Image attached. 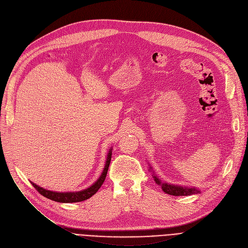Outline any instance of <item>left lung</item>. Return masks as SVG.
Segmentation results:
<instances>
[{"instance_id":"left-lung-1","label":"left lung","mask_w":248,"mask_h":248,"mask_svg":"<svg viewBox=\"0 0 248 248\" xmlns=\"http://www.w3.org/2000/svg\"><path fill=\"white\" fill-rule=\"evenodd\" d=\"M149 171L153 173V178L155 182V184L160 185L162 190L169 195H173V196H190V195L200 193V190L197 189L196 187L179 186V185H174V184H169V183H167V182H162V180L157 175H155V171L153 170V168L151 166L149 167Z\"/></svg>"}]
</instances>
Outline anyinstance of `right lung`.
I'll use <instances>...</instances> for the list:
<instances>
[{"mask_svg":"<svg viewBox=\"0 0 248 248\" xmlns=\"http://www.w3.org/2000/svg\"><path fill=\"white\" fill-rule=\"evenodd\" d=\"M111 151H112V148H110L108 153L106 165H104L103 171H102L101 175L99 176V178L95 181V183H93V185L89 186L88 188H86L84 190L76 191V192H55V191H50V190L44 189L40 186L36 185L35 183H33V182H31V184L39 193L43 195L44 197H46L50 200H53L55 202L75 203V202H81V201L87 200L91 196H93V195L98 191V189L103 184L104 180H106V177H107V174L108 171V167L110 164V160H111V154H112Z\"/></svg>","mask_w":248,"mask_h":248,"instance_id":"1","label":"right lung"}]
</instances>
